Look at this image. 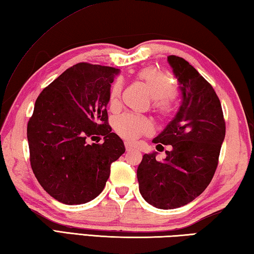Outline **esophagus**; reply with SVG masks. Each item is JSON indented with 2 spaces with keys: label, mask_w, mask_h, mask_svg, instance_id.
<instances>
[{
  "label": "esophagus",
  "mask_w": 254,
  "mask_h": 254,
  "mask_svg": "<svg viewBox=\"0 0 254 254\" xmlns=\"http://www.w3.org/2000/svg\"><path fill=\"white\" fill-rule=\"evenodd\" d=\"M124 145H126V150L127 151H131V150H133V145H132V143H130V142H126L124 143Z\"/></svg>",
  "instance_id": "34e87169"
}]
</instances>
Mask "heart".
Here are the masks:
<instances>
[{"label": "heart", "mask_w": 254, "mask_h": 254, "mask_svg": "<svg viewBox=\"0 0 254 254\" xmlns=\"http://www.w3.org/2000/svg\"><path fill=\"white\" fill-rule=\"evenodd\" d=\"M136 79L142 81L153 98L152 107L159 117L167 118L174 112L173 96L176 94V85L167 71L157 67H145L136 72ZM122 85L115 81L110 91V105L118 104ZM115 132L124 140L133 141L137 137L149 134L152 131L151 122L140 115L126 113L115 118L113 121Z\"/></svg>", "instance_id": "obj_1"}]
</instances>
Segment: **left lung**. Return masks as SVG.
<instances>
[{"mask_svg":"<svg viewBox=\"0 0 254 254\" xmlns=\"http://www.w3.org/2000/svg\"><path fill=\"white\" fill-rule=\"evenodd\" d=\"M183 94L173 121L152 142L171 145L163 161L157 152L145 153L137 167L139 189L150 205L161 209L180 207L203 192L213 179L225 137L220 98L207 80L178 56H168ZM163 148V147H162Z\"/></svg>","mask_w":254,"mask_h":254,"instance_id":"8db88e82","label":"left lung"}]
</instances>
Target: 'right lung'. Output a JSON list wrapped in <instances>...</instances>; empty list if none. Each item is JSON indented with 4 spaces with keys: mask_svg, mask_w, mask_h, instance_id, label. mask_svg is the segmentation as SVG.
<instances>
[{
    "mask_svg": "<svg viewBox=\"0 0 254 254\" xmlns=\"http://www.w3.org/2000/svg\"><path fill=\"white\" fill-rule=\"evenodd\" d=\"M119 69L76 64L38 96L27 135L30 163L42 188L60 203L79 205L101 194L112 162L126 152L112 132L106 105ZM105 136L103 144L88 138Z\"/></svg>",
    "mask_w": 254,
    "mask_h": 254,
    "instance_id": "1",
    "label": "right lung"
}]
</instances>
